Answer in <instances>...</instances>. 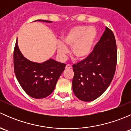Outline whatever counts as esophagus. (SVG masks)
Returning <instances> with one entry per match:
<instances>
[{"label": "esophagus", "mask_w": 131, "mask_h": 131, "mask_svg": "<svg viewBox=\"0 0 131 131\" xmlns=\"http://www.w3.org/2000/svg\"><path fill=\"white\" fill-rule=\"evenodd\" d=\"M65 68L66 69H70V68H72V66L70 65V64H67L65 67Z\"/></svg>", "instance_id": "esophagus-1"}]
</instances>
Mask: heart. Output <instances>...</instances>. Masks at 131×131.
<instances>
[{
	"label": "heart",
	"mask_w": 131,
	"mask_h": 131,
	"mask_svg": "<svg viewBox=\"0 0 131 131\" xmlns=\"http://www.w3.org/2000/svg\"><path fill=\"white\" fill-rule=\"evenodd\" d=\"M97 37L96 29L93 26L79 25L71 28L62 37V43H58V54L64 58L68 52L66 47H72V54L78 60L88 58L92 51Z\"/></svg>",
	"instance_id": "obj_1"
}]
</instances>
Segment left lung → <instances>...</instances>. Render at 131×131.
<instances>
[{
  "mask_svg": "<svg viewBox=\"0 0 131 131\" xmlns=\"http://www.w3.org/2000/svg\"><path fill=\"white\" fill-rule=\"evenodd\" d=\"M117 61L115 38L106 27L90 55L73 65L72 88L76 97L89 102L102 95L112 82Z\"/></svg>",
  "mask_w": 131,
  "mask_h": 131,
  "instance_id": "left-lung-1",
  "label": "left lung"
}]
</instances>
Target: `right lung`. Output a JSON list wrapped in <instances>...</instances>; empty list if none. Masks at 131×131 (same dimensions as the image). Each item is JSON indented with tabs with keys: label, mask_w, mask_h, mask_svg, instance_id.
<instances>
[{
	"label": "right lung",
	"mask_w": 131,
	"mask_h": 131,
	"mask_svg": "<svg viewBox=\"0 0 131 131\" xmlns=\"http://www.w3.org/2000/svg\"><path fill=\"white\" fill-rule=\"evenodd\" d=\"M36 21L52 22L41 19ZM65 67L66 64L52 59L42 63L31 61L23 56L19 51L18 42H16L14 50V73L22 89L34 98H45L51 94Z\"/></svg>",
	"instance_id": "1"
}]
</instances>
